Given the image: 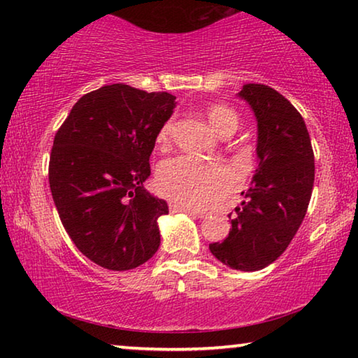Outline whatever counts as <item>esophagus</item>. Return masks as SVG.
I'll return each mask as SVG.
<instances>
[{"label": "esophagus", "mask_w": 358, "mask_h": 358, "mask_svg": "<svg viewBox=\"0 0 358 358\" xmlns=\"http://www.w3.org/2000/svg\"><path fill=\"white\" fill-rule=\"evenodd\" d=\"M169 207H171L172 211H181V213H187V215H192V216H197V217H203L205 216L202 211H197V210H194V208H189V207H186V205L178 203V202H171V205H169Z\"/></svg>", "instance_id": "34e87169"}]
</instances>
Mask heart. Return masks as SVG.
I'll return each mask as SVG.
<instances>
[{"label": "heart", "instance_id": "b5f03b06", "mask_svg": "<svg viewBox=\"0 0 358 358\" xmlns=\"http://www.w3.org/2000/svg\"><path fill=\"white\" fill-rule=\"evenodd\" d=\"M207 118L217 134L235 132L240 118L232 107L215 104L207 108ZM172 121H166L156 136L159 147H167L172 138ZM237 178L221 162H203L189 156H177L162 162L156 173V187L162 196L186 207L208 208L234 189Z\"/></svg>", "mask_w": 358, "mask_h": 358}]
</instances>
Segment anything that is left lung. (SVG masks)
I'll use <instances>...</instances> for the list:
<instances>
[{"instance_id": "obj_1", "label": "left lung", "mask_w": 358, "mask_h": 358, "mask_svg": "<svg viewBox=\"0 0 358 358\" xmlns=\"http://www.w3.org/2000/svg\"><path fill=\"white\" fill-rule=\"evenodd\" d=\"M238 98L257 121V169L245 201L229 215V237L211 243L210 251L230 268L257 271L286 251L306 215L314 153L305 120L276 90L246 83Z\"/></svg>"}]
</instances>
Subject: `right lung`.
<instances>
[{
  "label": "right lung",
  "instance_id": "right-lung-1",
  "mask_svg": "<svg viewBox=\"0 0 358 358\" xmlns=\"http://www.w3.org/2000/svg\"><path fill=\"white\" fill-rule=\"evenodd\" d=\"M175 106L169 93L104 85L76 102L53 141L48 181L59 220L77 250L107 270L136 268L159 248L157 220L169 207L143 183Z\"/></svg>",
  "mask_w": 358,
  "mask_h": 358
}]
</instances>
